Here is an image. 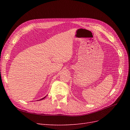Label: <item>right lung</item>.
Wrapping results in <instances>:
<instances>
[{
    "mask_svg": "<svg viewBox=\"0 0 130 130\" xmlns=\"http://www.w3.org/2000/svg\"><path fill=\"white\" fill-rule=\"evenodd\" d=\"M46 96L44 97V98H42V99H40V100H38V101H39V100H43V99H44V98H45ZM37 101H38V100H37Z\"/></svg>",
    "mask_w": 130,
    "mask_h": 130,
    "instance_id": "right-lung-1",
    "label": "right lung"
}]
</instances>
